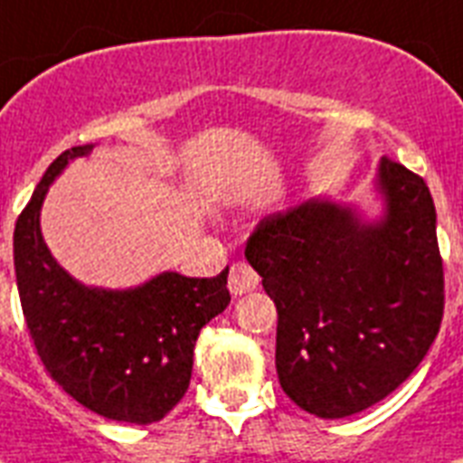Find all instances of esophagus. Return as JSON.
I'll use <instances>...</instances> for the list:
<instances>
[{
	"instance_id": "1",
	"label": "esophagus",
	"mask_w": 463,
	"mask_h": 463,
	"mask_svg": "<svg viewBox=\"0 0 463 463\" xmlns=\"http://www.w3.org/2000/svg\"><path fill=\"white\" fill-rule=\"evenodd\" d=\"M258 281V272L248 262H234L232 269H229V291L234 293V296H243V293L253 291Z\"/></svg>"
}]
</instances>
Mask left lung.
Returning <instances> with one entry per match:
<instances>
[{
  "label": "left lung",
  "mask_w": 463,
  "mask_h": 463,
  "mask_svg": "<svg viewBox=\"0 0 463 463\" xmlns=\"http://www.w3.org/2000/svg\"><path fill=\"white\" fill-rule=\"evenodd\" d=\"M385 215L362 224L331 201L260 220L246 258L277 305V373L300 410L343 419L402 385L445 309L435 205L416 172L378 165Z\"/></svg>",
  "instance_id": "8db88e82"
}]
</instances>
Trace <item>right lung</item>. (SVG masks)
<instances>
[{
	"instance_id": "1",
	"label": "right lung",
	"mask_w": 463,
	"mask_h": 463,
	"mask_svg": "<svg viewBox=\"0 0 463 463\" xmlns=\"http://www.w3.org/2000/svg\"><path fill=\"white\" fill-rule=\"evenodd\" d=\"M90 151L91 146L63 151L18 215V296L49 376L94 414L144 426L160 421L184 397L198 334L232 300L229 267L213 279L163 272L132 291L78 284L49 253L40 208L68 160Z\"/></svg>"
}]
</instances>
